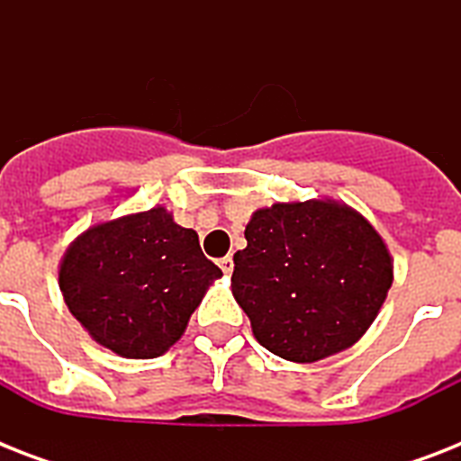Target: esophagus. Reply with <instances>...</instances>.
<instances>
[{
  "mask_svg": "<svg viewBox=\"0 0 461 461\" xmlns=\"http://www.w3.org/2000/svg\"><path fill=\"white\" fill-rule=\"evenodd\" d=\"M220 267H222V273L230 277L231 270H234V260H231V256H224V258L220 260Z\"/></svg>",
  "mask_w": 461,
  "mask_h": 461,
  "instance_id": "esophagus-1",
  "label": "esophagus"
}]
</instances>
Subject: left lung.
<instances>
[{
    "label": "left lung",
    "mask_w": 461,
    "mask_h": 461,
    "mask_svg": "<svg viewBox=\"0 0 461 461\" xmlns=\"http://www.w3.org/2000/svg\"><path fill=\"white\" fill-rule=\"evenodd\" d=\"M244 237L231 294L258 344L294 364L357 344L393 287L387 244L347 203H275L253 212Z\"/></svg>",
    "instance_id": "left-lung-1"
}]
</instances>
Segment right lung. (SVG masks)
Instances as JSON below:
<instances>
[{
	"label": "right lung",
	"instance_id": "right-lung-1",
	"mask_svg": "<svg viewBox=\"0 0 461 461\" xmlns=\"http://www.w3.org/2000/svg\"><path fill=\"white\" fill-rule=\"evenodd\" d=\"M217 277L222 270L203 256L198 234L162 205L93 224L59 263L71 315L124 358L162 357Z\"/></svg>",
	"mask_w": 461,
	"mask_h": 461
}]
</instances>
